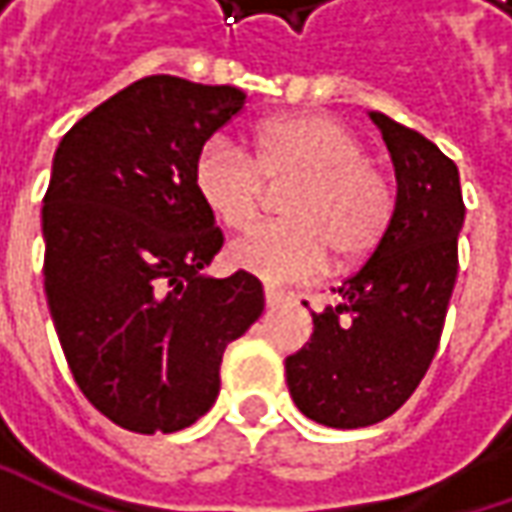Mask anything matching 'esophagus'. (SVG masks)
Returning a JSON list of instances; mask_svg holds the SVG:
<instances>
[{
  "mask_svg": "<svg viewBox=\"0 0 512 512\" xmlns=\"http://www.w3.org/2000/svg\"><path fill=\"white\" fill-rule=\"evenodd\" d=\"M285 302V293L282 290H276V287H265V305L267 307H276Z\"/></svg>",
  "mask_w": 512,
  "mask_h": 512,
  "instance_id": "esophagus-1",
  "label": "esophagus"
}]
</instances>
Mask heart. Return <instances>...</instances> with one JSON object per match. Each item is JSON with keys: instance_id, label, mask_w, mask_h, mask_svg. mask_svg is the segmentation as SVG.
<instances>
[{"instance_id": "obj_1", "label": "heart", "mask_w": 512, "mask_h": 512, "mask_svg": "<svg viewBox=\"0 0 512 512\" xmlns=\"http://www.w3.org/2000/svg\"><path fill=\"white\" fill-rule=\"evenodd\" d=\"M196 187L227 227L250 225L267 185L285 187L287 222L256 225L230 245V265L270 285L299 282L327 265L364 259L382 245L396 216V182L364 156L353 130L322 116L296 113L256 130V159L227 139H210L196 159Z\"/></svg>"}]
</instances>
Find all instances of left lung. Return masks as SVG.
Masks as SVG:
<instances>
[{
    "mask_svg": "<svg viewBox=\"0 0 512 512\" xmlns=\"http://www.w3.org/2000/svg\"><path fill=\"white\" fill-rule=\"evenodd\" d=\"M370 119L396 168L393 225L342 282V302L310 313V342L285 359L296 407L339 430L393 416L424 379L442 339L464 225L453 159L379 110Z\"/></svg>",
    "mask_w": 512,
    "mask_h": 512,
    "instance_id": "1",
    "label": "left lung"
}]
</instances>
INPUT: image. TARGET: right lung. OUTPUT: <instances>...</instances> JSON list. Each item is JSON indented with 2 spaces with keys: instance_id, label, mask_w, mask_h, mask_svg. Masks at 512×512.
<instances>
[{
  "instance_id": "right-lung-1",
  "label": "right lung",
  "mask_w": 512,
  "mask_h": 512,
  "mask_svg": "<svg viewBox=\"0 0 512 512\" xmlns=\"http://www.w3.org/2000/svg\"><path fill=\"white\" fill-rule=\"evenodd\" d=\"M230 85L145 76L62 136L42 205L45 293L79 390L133 433H176L219 396L225 347L265 310L256 276H202L222 230L196 187Z\"/></svg>"
}]
</instances>
